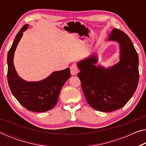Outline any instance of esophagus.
<instances>
[{
  "label": "esophagus",
  "instance_id": "1",
  "mask_svg": "<svg viewBox=\"0 0 146 146\" xmlns=\"http://www.w3.org/2000/svg\"><path fill=\"white\" fill-rule=\"evenodd\" d=\"M70 70H71V74L72 75H77L78 71H79V69H78V67L76 66L75 64H73L72 66L70 67Z\"/></svg>",
  "mask_w": 146,
  "mask_h": 146
}]
</instances>
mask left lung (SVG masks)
I'll return each mask as SVG.
<instances>
[{"instance_id": "left-lung-1", "label": "left lung", "mask_w": 146, "mask_h": 146, "mask_svg": "<svg viewBox=\"0 0 146 146\" xmlns=\"http://www.w3.org/2000/svg\"><path fill=\"white\" fill-rule=\"evenodd\" d=\"M109 40L119 42L121 58L108 69L95 66L97 58L90 56L78 62V77L89 105L101 112H112L126 105L137 88L139 81L138 56L129 37L114 29Z\"/></svg>"}]
</instances>
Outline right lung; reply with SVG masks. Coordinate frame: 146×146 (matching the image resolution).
<instances>
[{
    "instance_id": "right-lung-1",
    "label": "right lung",
    "mask_w": 146,
    "mask_h": 146,
    "mask_svg": "<svg viewBox=\"0 0 146 146\" xmlns=\"http://www.w3.org/2000/svg\"><path fill=\"white\" fill-rule=\"evenodd\" d=\"M25 25L18 32L8 53V82L11 93L19 103L28 110L46 112L56 105L60 92L67 80L71 77L70 69L53 72L49 77L39 82H27L18 76L13 65V54L23 32Z\"/></svg>"
}]
</instances>
